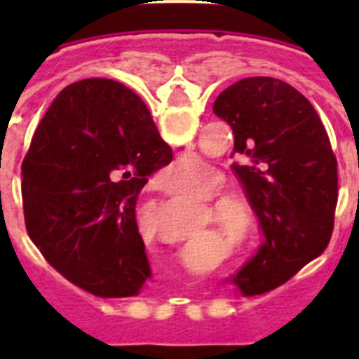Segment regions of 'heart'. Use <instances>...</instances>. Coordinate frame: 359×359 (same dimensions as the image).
<instances>
[{"label": "heart", "mask_w": 359, "mask_h": 359, "mask_svg": "<svg viewBox=\"0 0 359 359\" xmlns=\"http://www.w3.org/2000/svg\"><path fill=\"white\" fill-rule=\"evenodd\" d=\"M188 169H201V162L196 156L180 158L171 165L169 171L182 175ZM225 184L227 180L224 173H219L218 169L208 168L191 182L188 194L194 199H208V208H210L208 219L216 222L222 233L229 236L236 245H251L259 235V218H257L255 208L242 196H235V194L218 196ZM214 195L217 197L214 198ZM210 196L213 197L212 200L210 199Z\"/></svg>", "instance_id": "obj_1"}]
</instances>
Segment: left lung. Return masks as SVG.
<instances>
[{
  "label": "left lung",
  "mask_w": 359,
  "mask_h": 359,
  "mask_svg": "<svg viewBox=\"0 0 359 359\" xmlns=\"http://www.w3.org/2000/svg\"><path fill=\"white\" fill-rule=\"evenodd\" d=\"M214 114L235 135L233 171L255 208L264 242L236 273L262 294L326 250L337 205V160L323 121L294 87L253 76L227 87Z\"/></svg>",
  "instance_id": "obj_1"
}]
</instances>
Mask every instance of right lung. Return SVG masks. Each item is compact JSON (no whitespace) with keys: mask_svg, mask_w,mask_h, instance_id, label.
<instances>
[{"mask_svg":"<svg viewBox=\"0 0 359 359\" xmlns=\"http://www.w3.org/2000/svg\"><path fill=\"white\" fill-rule=\"evenodd\" d=\"M173 158L151 111L114 80L59 93L22 163L27 235L70 283L100 298L137 296L152 276L137 194Z\"/></svg>","mask_w":359,"mask_h":359,"instance_id":"obj_1","label":"right lung"}]
</instances>
